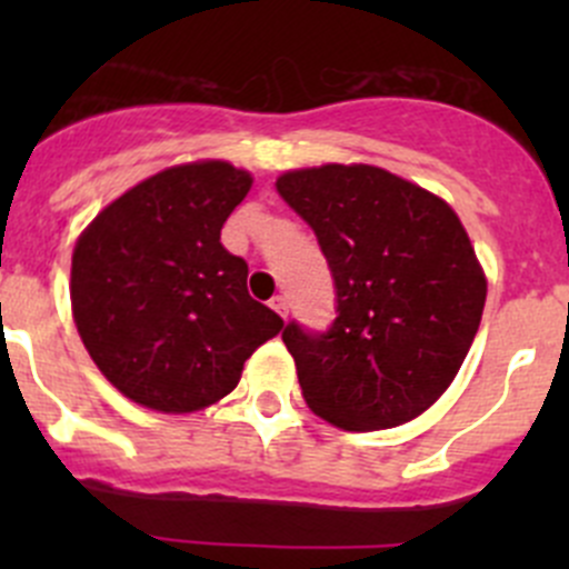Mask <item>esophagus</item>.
<instances>
[{
    "instance_id": "obj_1",
    "label": "esophagus",
    "mask_w": 569,
    "mask_h": 569,
    "mask_svg": "<svg viewBox=\"0 0 569 569\" xmlns=\"http://www.w3.org/2000/svg\"><path fill=\"white\" fill-rule=\"evenodd\" d=\"M269 308H272V311H278L280 317L286 319V313H289V300H286L283 295H278V297H272V300H269Z\"/></svg>"
}]
</instances>
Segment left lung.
<instances>
[{"label": "left lung", "instance_id": "left-lung-1", "mask_svg": "<svg viewBox=\"0 0 569 569\" xmlns=\"http://www.w3.org/2000/svg\"><path fill=\"white\" fill-rule=\"evenodd\" d=\"M274 187L313 228L336 286L325 332L283 330L308 407L347 432L412 421L451 386L485 311L460 217L371 164L289 170Z\"/></svg>", "mask_w": 569, "mask_h": 569}]
</instances>
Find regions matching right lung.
<instances>
[{"instance_id": "add662e5", "label": "right lung", "mask_w": 569, "mask_h": 569, "mask_svg": "<svg viewBox=\"0 0 569 569\" xmlns=\"http://www.w3.org/2000/svg\"><path fill=\"white\" fill-rule=\"evenodd\" d=\"M233 164H176L107 206L71 261V308L101 375L142 407L194 412L237 388L283 319L248 295L220 231L250 192Z\"/></svg>"}]
</instances>
